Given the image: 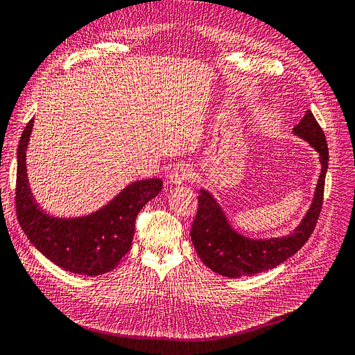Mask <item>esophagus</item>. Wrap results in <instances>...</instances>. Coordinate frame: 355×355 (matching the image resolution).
I'll use <instances>...</instances> for the list:
<instances>
[{"label":"esophagus","mask_w":355,"mask_h":355,"mask_svg":"<svg viewBox=\"0 0 355 355\" xmlns=\"http://www.w3.org/2000/svg\"><path fill=\"white\" fill-rule=\"evenodd\" d=\"M192 176H194V173H192V168L188 164H178L170 170L168 180H170V184L180 185L187 180H191Z\"/></svg>","instance_id":"obj_1"}]
</instances>
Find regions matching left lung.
<instances>
[{"mask_svg": "<svg viewBox=\"0 0 355 355\" xmlns=\"http://www.w3.org/2000/svg\"><path fill=\"white\" fill-rule=\"evenodd\" d=\"M293 133L315 149L321 163L314 198L304 219L286 237L263 240L244 237L231 227L216 198L209 191L200 189L198 211L191 228V240L201 262L211 271L237 278L272 270L293 256L313 234L323 206L329 149L326 136L311 111H306L300 123L293 127Z\"/></svg>", "mask_w": 355, "mask_h": 355, "instance_id": "8db88e82", "label": "left lung"}]
</instances>
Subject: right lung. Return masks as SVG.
Masks as SVG:
<instances>
[{"label": "right lung", "mask_w": 355, "mask_h": 355, "mask_svg": "<svg viewBox=\"0 0 355 355\" xmlns=\"http://www.w3.org/2000/svg\"><path fill=\"white\" fill-rule=\"evenodd\" d=\"M34 127L31 120L17 146L16 213L29 241L62 270L81 275L112 271L130 250L135 220L145 204L163 188L161 179L136 180L106 206L87 216L55 218L42 211L31 192L26 148Z\"/></svg>", "instance_id": "right-lung-1"}]
</instances>
